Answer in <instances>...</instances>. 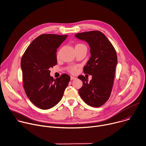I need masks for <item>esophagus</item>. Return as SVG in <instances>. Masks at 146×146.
<instances>
[{
	"label": "esophagus",
	"instance_id": "esophagus-1",
	"mask_svg": "<svg viewBox=\"0 0 146 146\" xmlns=\"http://www.w3.org/2000/svg\"><path fill=\"white\" fill-rule=\"evenodd\" d=\"M76 77H74V76H71V80H74V79H76Z\"/></svg>",
	"mask_w": 146,
	"mask_h": 146
}]
</instances>
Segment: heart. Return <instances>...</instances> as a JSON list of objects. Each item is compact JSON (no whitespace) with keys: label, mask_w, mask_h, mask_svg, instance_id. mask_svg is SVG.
Returning a JSON list of instances; mask_svg holds the SVG:
<instances>
[{"label":"heart","mask_w":146,"mask_h":146,"mask_svg":"<svg viewBox=\"0 0 146 146\" xmlns=\"http://www.w3.org/2000/svg\"><path fill=\"white\" fill-rule=\"evenodd\" d=\"M83 46H86L82 44H78L76 45L75 47H83ZM70 71L72 73H75L76 72V67H72L70 69Z\"/></svg>","instance_id":"b5f03b06"}]
</instances>
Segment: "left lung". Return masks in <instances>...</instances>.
I'll list each match as a JSON object with an SVG mask.
<instances>
[{
	"label": "left lung",
	"instance_id": "1",
	"mask_svg": "<svg viewBox=\"0 0 146 146\" xmlns=\"http://www.w3.org/2000/svg\"><path fill=\"white\" fill-rule=\"evenodd\" d=\"M79 40L85 41L90 48L91 57L83 68L88 78L80 75L83 82L79 94L83 101L93 107H100L109 99L113 87L115 67L117 63L115 49L106 37L100 31H90L76 34Z\"/></svg>",
	"mask_w": 146,
	"mask_h": 146
}]
</instances>
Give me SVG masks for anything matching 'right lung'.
<instances>
[{
    "label": "right lung",
    "instance_id": "obj_1",
    "mask_svg": "<svg viewBox=\"0 0 146 146\" xmlns=\"http://www.w3.org/2000/svg\"><path fill=\"white\" fill-rule=\"evenodd\" d=\"M67 37V35H41L22 56L21 66L26 94L40 109H49L58 104L70 80L66 74L54 79L49 70L56 65L57 49Z\"/></svg>",
    "mask_w": 146,
    "mask_h": 146
}]
</instances>
